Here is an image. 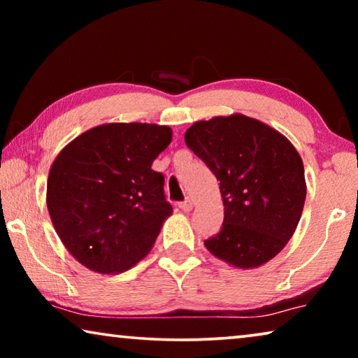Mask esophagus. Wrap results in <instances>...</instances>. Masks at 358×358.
<instances>
[{"label":"esophagus","mask_w":358,"mask_h":358,"mask_svg":"<svg viewBox=\"0 0 358 358\" xmlns=\"http://www.w3.org/2000/svg\"><path fill=\"white\" fill-rule=\"evenodd\" d=\"M178 205H180V208L183 210V211H191V210H192V207H194V203H192L191 199H186L185 202H180Z\"/></svg>","instance_id":"1"}]
</instances>
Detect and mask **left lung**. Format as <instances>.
Listing matches in <instances>:
<instances>
[{
	"label": "left lung",
	"mask_w": 358,
	"mask_h": 358,
	"mask_svg": "<svg viewBox=\"0 0 358 358\" xmlns=\"http://www.w3.org/2000/svg\"><path fill=\"white\" fill-rule=\"evenodd\" d=\"M187 148L220 180L224 221L207 250L237 268L273 259L292 237L306 199L299 151L276 129L245 115L197 121Z\"/></svg>",
	"instance_id": "left-lung-1"
}]
</instances>
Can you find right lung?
<instances>
[{
    "label": "right lung",
    "instance_id": "1",
    "mask_svg": "<svg viewBox=\"0 0 358 358\" xmlns=\"http://www.w3.org/2000/svg\"><path fill=\"white\" fill-rule=\"evenodd\" d=\"M171 141L169 126L102 124L53 161L48 213L66 250L87 268L120 273L150 252L172 215L164 175L151 169Z\"/></svg>",
    "mask_w": 358,
    "mask_h": 358
}]
</instances>
